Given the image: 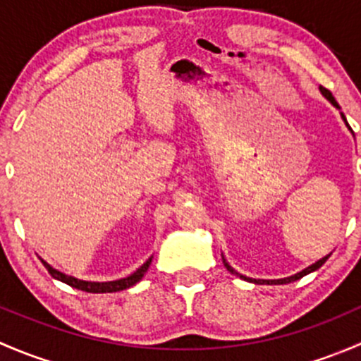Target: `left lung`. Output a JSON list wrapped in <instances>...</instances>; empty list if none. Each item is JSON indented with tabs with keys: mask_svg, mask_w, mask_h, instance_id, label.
<instances>
[{
	"mask_svg": "<svg viewBox=\"0 0 361 361\" xmlns=\"http://www.w3.org/2000/svg\"><path fill=\"white\" fill-rule=\"evenodd\" d=\"M319 90H322V94L323 96L326 97V99L330 101V103L334 104V106L337 108L338 111H341V106H338V103L336 99H334V96L332 94H330V90H326V89H323V87H319ZM341 116H342V120H344V123L345 126H348V129L351 130L353 133V129L351 127H349V123H348V120H345V116H344V113L341 111ZM329 257L330 255H326V257H323V258H319L318 262H314V264L312 265H309V267H305L304 271H300V272H297V274H293V276H288V278H283V279H253V278H246V276H243V274H239L238 271H235L234 267H231V264H228L227 260H225V257L224 255H221V258H224V264H225V267H227V271L228 272H232V274L234 276H239V278L241 279H245V281H250V283H255V285H264V283H267V285H272V283H274V285H286V283H292V281H297V279H300V278H304V276H307L309 272H314L316 269H319L322 267L323 264H325L326 260H329Z\"/></svg>",
	"mask_w": 361,
	"mask_h": 361,
	"instance_id": "1",
	"label": "left lung"
}]
</instances>
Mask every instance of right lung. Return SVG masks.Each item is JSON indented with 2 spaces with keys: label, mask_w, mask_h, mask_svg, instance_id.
<instances>
[{
  "label": "right lung",
  "mask_w": 361,
  "mask_h": 361,
  "mask_svg": "<svg viewBox=\"0 0 361 361\" xmlns=\"http://www.w3.org/2000/svg\"><path fill=\"white\" fill-rule=\"evenodd\" d=\"M152 258L154 257L148 258V260L145 262L140 269H136V271H134L130 276H127V278L115 279V281H83V279L75 278V276H68V274H64V272L57 271V269H54L52 265L47 264L45 260H42V262H43V265L47 267V271L50 272V276H52V278L66 283V285L73 286V288L82 290V292H89V293H111V292H120V290L130 288V286L136 285L137 281H141V278L145 276V272H147L148 267H150Z\"/></svg>",
  "instance_id": "add662e5"
}]
</instances>
